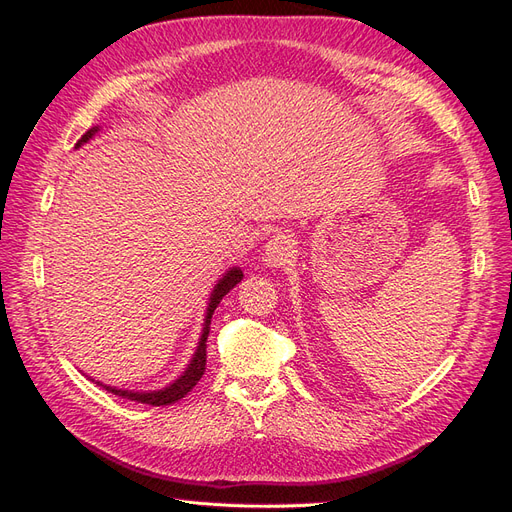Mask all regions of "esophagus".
Here are the masks:
<instances>
[{
    "instance_id": "1",
    "label": "esophagus",
    "mask_w": 512,
    "mask_h": 512,
    "mask_svg": "<svg viewBox=\"0 0 512 512\" xmlns=\"http://www.w3.org/2000/svg\"><path fill=\"white\" fill-rule=\"evenodd\" d=\"M294 252V239L286 232H277L273 235L267 245H265V254H262V262H265L267 267H282L290 260Z\"/></svg>"
}]
</instances>
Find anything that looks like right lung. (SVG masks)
I'll list each match as a JSON object with an SVG mask.
<instances>
[{"instance_id":"add662e5","label":"right lung","mask_w":512,"mask_h":512,"mask_svg":"<svg viewBox=\"0 0 512 512\" xmlns=\"http://www.w3.org/2000/svg\"><path fill=\"white\" fill-rule=\"evenodd\" d=\"M96 132H98V126L87 130V132L81 136V141L76 143V147H81L83 143H87L89 138L94 136ZM241 280H243V271L237 269V267H232L230 271H226V275L222 277V280H220L218 284H215V288H213V292H211V299H209L207 316H205V324H203V335H200L198 348H196V352H194V356H192L190 365L185 367L183 374H181L173 384H168L166 389L149 391V393H147V391H143V393H138V391H123V389H115V386H106V384H102V382H98V384L104 386L106 391H111V393L117 395V397L136 401V404H147V406H170V404H175V401L183 399L185 395H188V393L194 389V386L198 384V380L203 378V374H205V367H207V337H209V324H211V316H213V312H215V307L220 305V301H222V299L226 297V294H228L232 288H235Z\"/></svg>"}]
</instances>
